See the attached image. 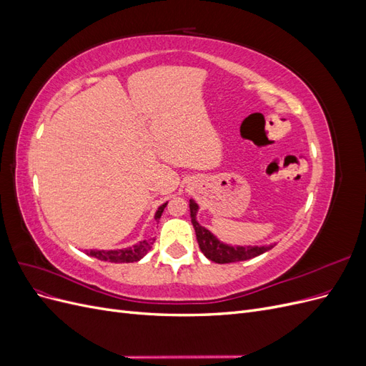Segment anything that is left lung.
Here are the masks:
<instances>
[{
  "label": "left lung",
  "mask_w": 366,
  "mask_h": 366,
  "mask_svg": "<svg viewBox=\"0 0 366 366\" xmlns=\"http://www.w3.org/2000/svg\"><path fill=\"white\" fill-rule=\"evenodd\" d=\"M189 207H191V221L192 226L195 229V235L198 246H200V250L204 253V257L210 261L218 262V264H227V262H238V261H246L250 258L258 257V254L270 250L273 246H261V247H232L224 244V242L218 241L207 229L198 224V221L195 218L198 204L194 200H189Z\"/></svg>",
  "instance_id": "left-lung-1"
}]
</instances>
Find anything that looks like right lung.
<instances>
[{"instance_id":"add662e5","label":"right lung","mask_w":366,"mask_h":366,"mask_svg":"<svg viewBox=\"0 0 366 366\" xmlns=\"http://www.w3.org/2000/svg\"><path fill=\"white\" fill-rule=\"evenodd\" d=\"M166 204L168 203L162 204L157 209L156 217H154L156 218V221L160 219ZM152 242H154V239L152 241H140L136 246L128 247V249H120V250H90L88 252V254L93 258H97L101 261H108V262H132V261H139L145 257V254L151 250Z\"/></svg>"}]
</instances>
